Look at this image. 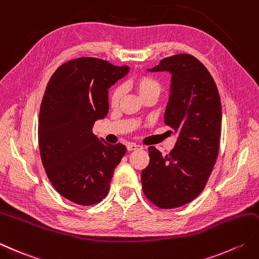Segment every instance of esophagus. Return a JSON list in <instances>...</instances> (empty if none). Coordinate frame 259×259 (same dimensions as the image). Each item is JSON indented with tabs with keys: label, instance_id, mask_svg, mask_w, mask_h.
<instances>
[{
	"label": "esophagus",
	"instance_id": "34e87169",
	"mask_svg": "<svg viewBox=\"0 0 259 259\" xmlns=\"http://www.w3.org/2000/svg\"><path fill=\"white\" fill-rule=\"evenodd\" d=\"M126 149L131 151V150H136V149H143V147H141L140 145L134 144V143H129L128 145H126Z\"/></svg>",
	"mask_w": 259,
	"mask_h": 259
}]
</instances>
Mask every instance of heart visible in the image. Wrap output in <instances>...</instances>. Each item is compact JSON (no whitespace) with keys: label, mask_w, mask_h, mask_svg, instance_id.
I'll return each instance as SVG.
<instances>
[{"label":"heart","mask_w":259,"mask_h":259,"mask_svg":"<svg viewBox=\"0 0 259 259\" xmlns=\"http://www.w3.org/2000/svg\"><path fill=\"white\" fill-rule=\"evenodd\" d=\"M131 85H133V88L137 91V93L139 94V96L143 100L146 98H149V96H156V98H158L161 93V90H163L159 80L155 78L154 76L148 74L138 75L135 79L131 80ZM122 95L123 90L121 86H116V88H114L110 94L111 105H118L121 99H122Z\"/></svg>","instance_id":"heart-1"}]
</instances>
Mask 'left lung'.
I'll use <instances>...</instances> for the list:
<instances>
[{
  "label": "left lung",
  "mask_w": 259,
  "mask_h": 259,
  "mask_svg": "<svg viewBox=\"0 0 259 259\" xmlns=\"http://www.w3.org/2000/svg\"><path fill=\"white\" fill-rule=\"evenodd\" d=\"M164 70L171 74L164 120L179 138L166 156L149 147L150 160L141 171V183L150 202L173 209L204 190L219 153L222 111L214 79L194 56L166 57L149 72Z\"/></svg>",
  "instance_id": "8db88e82"
}]
</instances>
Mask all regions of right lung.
<instances>
[{
  "instance_id": "add662e5",
  "label": "right lung",
  "mask_w": 259,
  "mask_h": 259,
  "mask_svg": "<svg viewBox=\"0 0 259 259\" xmlns=\"http://www.w3.org/2000/svg\"><path fill=\"white\" fill-rule=\"evenodd\" d=\"M128 66L79 57L63 64L46 88L39 113L40 157L55 190L89 206L108 195L115 167L126 153L93 134L109 112V89L128 74Z\"/></svg>"
}]
</instances>
